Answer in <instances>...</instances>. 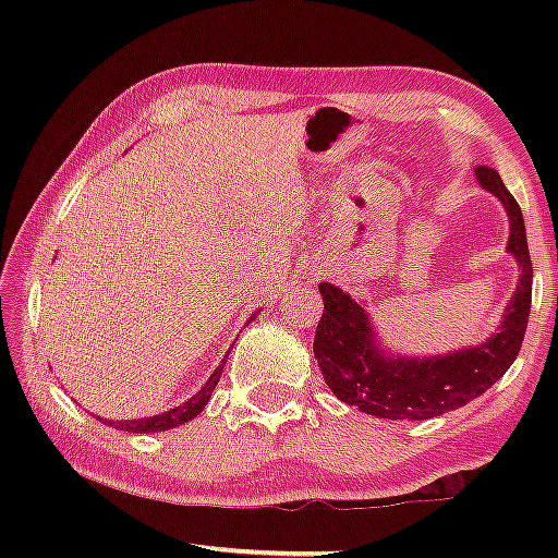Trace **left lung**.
<instances>
[{
	"instance_id": "8db88e82",
	"label": "left lung",
	"mask_w": 558,
	"mask_h": 558,
	"mask_svg": "<svg viewBox=\"0 0 558 558\" xmlns=\"http://www.w3.org/2000/svg\"><path fill=\"white\" fill-rule=\"evenodd\" d=\"M487 192L505 204L509 216L507 251L517 258L519 282L505 323L485 344L448 356L399 359L376 347L372 319L364 307L329 282H319L323 317L315 332V359L339 401L389 421H426L485 393L519 354L532 307V258H529L522 209L493 167L475 169Z\"/></svg>"
}]
</instances>
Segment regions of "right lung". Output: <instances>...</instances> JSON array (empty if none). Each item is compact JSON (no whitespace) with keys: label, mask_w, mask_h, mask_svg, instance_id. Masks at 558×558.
Segmentation results:
<instances>
[{"label":"right lung","mask_w":558,"mask_h":558,"mask_svg":"<svg viewBox=\"0 0 558 558\" xmlns=\"http://www.w3.org/2000/svg\"><path fill=\"white\" fill-rule=\"evenodd\" d=\"M223 364L226 359L221 362L219 369L211 374V379L206 381L204 389L194 396V399H189L186 403L177 405L172 411H165L159 415H149V418H137V421H106L108 426H116L120 430H130V433H159V430H167V428H174V426H182V423L192 421L194 415H199L204 411V405L209 403L211 399V391L216 389V384L221 379V372H223Z\"/></svg>","instance_id":"add662e5"}]
</instances>
